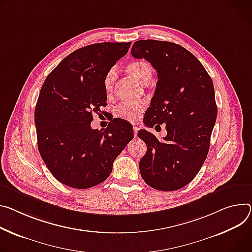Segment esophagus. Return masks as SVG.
I'll use <instances>...</instances> for the list:
<instances>
[{"label":"esophagus","instance_id":"obj_1","mask_svg":"<svg viewBox=\"0 0 252 252\" xmlns=\"http://www.w3.org/2000/svg\"><path fill=\"white\" fill-rule=\"evenodd\" d=\"M138 130H139V128H138V127H136V126H133V134H134V136L138 135Z\"/></svg>","mask_w":252,"mask_h":252}]
</instances>
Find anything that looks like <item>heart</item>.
<instances>
[{"instance_id": "b5f03b06", "label": "heart", "mask_w": 252, "mask_h": 252, "mask_svg": "<svg viewBox=\"0 0 252 252\" xmlns=\"http://www.w3.org/2000/svg\"><path fill=\"white\" fill-rule=\"evenodd\" d=\"M126 71L132 78L142 84H149L153 77V68L151 64L145 60H135L128 63L126 65ZM114 78H116V73L113 70L108 71L104 77L103 88L107 97L112 94ZM145 107L146 104L141 101L124 102L114 110V116L128 122H135L141 118Z\"/></svg>"}]
</instances>
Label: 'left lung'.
<instances>
[{
  "label": "left lung",
  "instance_id": "1",
  "mask_svg": "<svg viewBox=\"0 0 252 252\" xmlns=\"http://www.w3.org/2000/svg\"><path fill=\"white\" fill-rule=\"evenodd\" d=\"M131 55L145 58L157 70L145 125L166 124L168 132L159 142L150 131H139L148 145L140 161L142 178L156 190H179L196 177L208 155L217 118L213 81L202 63L176 43L139 40L132 45Z\"/></svg>",
  "mask_w": 252,
  "mask_h": 252
}]
</instances>
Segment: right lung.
<instances>
[{"label": "right lung", "instance_id": "1", "mask_svg": "<svg viewBox=\"0 0 252 252\" xmlns=\"http://www.w3.org/2000/svg\"><path fill=\"white\" fill-rule=\"evenodd\" d=\"M131 42L91 44L66 56L45 79L35 108L38 150L62 184L88 189L105 181L114 159L133 138L132 126L113 119L93 129L94 114L105 106L103 81Z\"/></svg>", "mask_w": 252, "mask_h": 252}]
</instances>
